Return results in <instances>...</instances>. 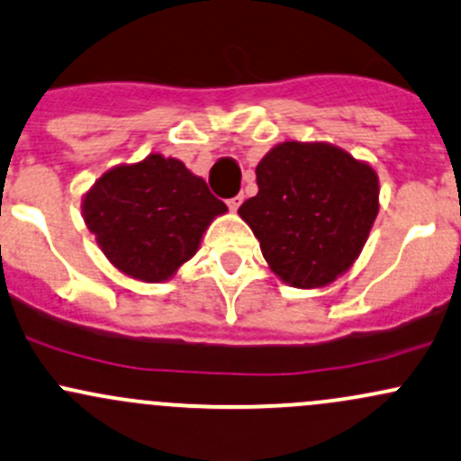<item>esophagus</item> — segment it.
<instances>
[{
    "label": "esophagus",
    "mask_w": 461,
    "mask_h": 461,
    "mask_svg": "<svg viewBox=\"0 0 461 461\" xmlns=\"http://www.w3.org/2000/svg\"><path fill=\"white\" fill-rule=\"evenodd\" d=\"M240 203H243V194H239V196L230 198V201H227V207H230L231 212H236L240 207Z\"/></svg>",
    "instance_id": "esophagus-1"
}]
</instances>
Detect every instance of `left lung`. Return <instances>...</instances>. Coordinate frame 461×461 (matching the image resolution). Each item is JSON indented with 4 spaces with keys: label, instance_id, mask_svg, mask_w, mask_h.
<instances>
[{
    "label": "left lung",
    "instance_id": "left-lung-1",
    "mask_svg": "<svg viewBox=\"0 0 461 461\" xmlns=\"http://www.w3.org/2000/svg\"><path fill=\"white\" fill-rule=\"evenodd\" d=\"M256 183L239 214L278 278L312 289L351 267L380 210L375 169L329 143L287 141L258 163Z\"/></svg>",
    "mask_w": 461,
    "mask_h": 461
}]
</instances>
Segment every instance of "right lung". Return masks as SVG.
<instances>
[{"instance_id":"add662e5","label":"right lung","mask_w":461,"mask_h":461,"mask_svg":"<svg viewBox=\"0 0 461 461\" xmlns=\"http://www.w3.org/2000/svg\"><path fill=\"white\" fill-rule=\"evenodd\" d=\"M81 210L116 269L161 283L196 254L203 231L227 205L181 161L149 154L141 163L105 172Z\"/></svg>"}]
</instances>
